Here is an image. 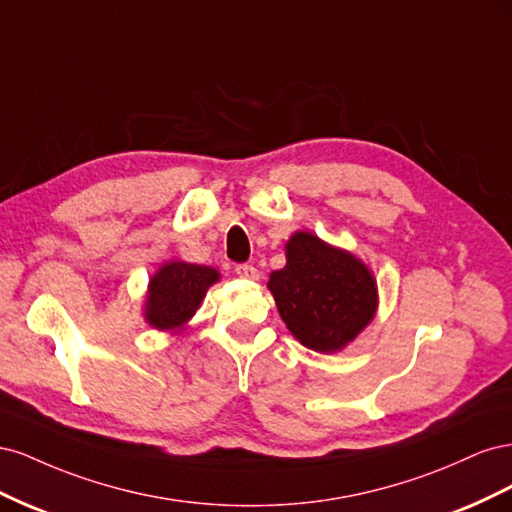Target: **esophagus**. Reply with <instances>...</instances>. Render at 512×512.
Here are the masks:
<instances>
[{
	"instance_id": "esophagus-1",
	"label": "esophagus",
	"mask_w": 512,
	"mask_h": 512,
	"mask_svg": "<svg viewBox=\"0 0 512 512\" xmlns=\"http://www.w3.org/2000/svg\"><path fill=\"white\" fill-rule=\"evenodd\" d=\"M235 273L239 277H243V280H258V277H260L258 269L254 265H247V262H243V265H237Z\"/></svg>"
}]
</instances>
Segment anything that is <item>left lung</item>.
I'll list each match as a JSON object with an SVG mask.
<instances>
[{"mask_svg":"<svg viewBox=\"0 0 512 512\" xmlns=\"http://www.w3.org/2000/svg\"><path fill=\"white\" fill-rule=\"evenodd\" d=\"M286 260L271 273L269 290L288 331L316 352L342 350L374 318V277L361 260L309 232L292 235Z\"/></svg>","mask_w":512,"mask_h":512,"instance_id":"8db88e82","label":"left lung"}]
</instances>
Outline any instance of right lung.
<instances>
[{
	"label": "right lung",
	"instance_id": "right-lung-1",
	"mask_svg": "<svg viewBox=\"0 0 512 512\" xmlns=\"http://www.w3.org/2000/svg\"><path fill=\"white\" fill-rule=\"evenodd\" d=\"M218 271L190 262H168L151 277L147 320L156 329H177L188 322L207 288L218 282Z\"/></svg>",
	"mask_w": 512,
	"mask_h": 512
}]
</instances>
